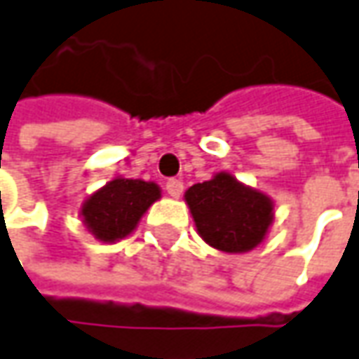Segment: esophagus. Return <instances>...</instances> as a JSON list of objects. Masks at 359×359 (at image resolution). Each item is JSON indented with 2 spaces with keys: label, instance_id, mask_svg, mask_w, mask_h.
<instances>
[{
  "label": "esophagus",
  "instance_id": "34e87169",
  "mask_svg": "<svg viewBox=\"0 0 359 359\" xmlns=\"http://www.w3.org/2000/svg\"><path fill=\"white\" fill-rule=\"evenodd\" d=\"M165 191H168L170 197L177 199V197L182 196V191H184V182L182 180H168L165 182Z\"/></svg>",
  "mask_w": 359,
  "mask_h": 359
}]
</instances>
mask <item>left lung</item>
I'll return each instance as SVG.
<instances>
[{
    "label": "left lung",
    "instance_id": "obj_1",
    "mask_svg": "<svg viewBox=\"0 0 359 359\" xmlns=\"http://www.w3.org/2000/svg\"><path fill=\"white\" fill-rule=\"evenodd\" d=\"M184 197L201 239L223 252L252 251L275 219L271 197L227 172L191 185Z\"/></svg>",
    "mask_w": 359,
    "mask_h": 359
}]
</instances>
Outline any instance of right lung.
<instances>
[{
	"mask_svg": "<svg viewBox=\"0 0 359 359\" xmlns=\"http://www.w3.org/2000/svg\"><path fill=\"white\" fill-rule=\"evenodd\" d=\"M160 197L158 184L118 175L84 201L81 217L95 239L116 243L138 227L142 215Z\"/></svg>",
	"mask_w": 359,
	"mask_h": 359,
	"instance_id": "right-lung-1",
	"label": "right lung"
}]
</instances>
